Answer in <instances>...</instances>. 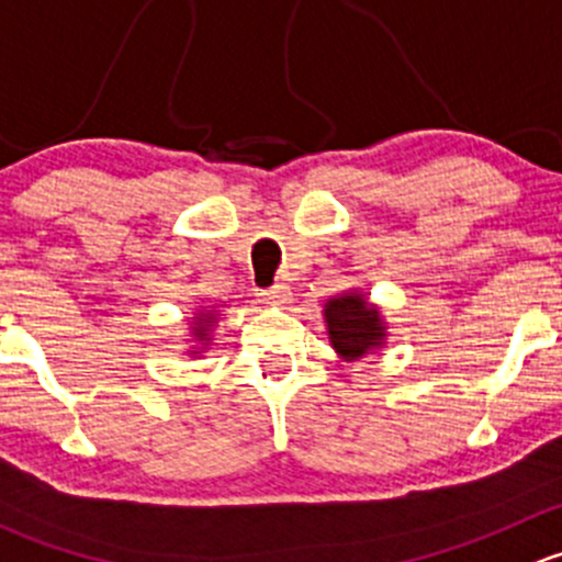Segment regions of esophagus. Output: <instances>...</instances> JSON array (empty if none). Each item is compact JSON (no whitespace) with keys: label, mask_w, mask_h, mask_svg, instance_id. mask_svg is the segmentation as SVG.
Here are the masks:
<instances>
[{"label":"esophagus","mask_w":562,"mask_h":562,"mask_svg":"<svg viewBox=\"0 0 562 562\" xmlns=\"http://www.w3.org/2000/svg\"><path fill=\"white\" fill-rule=\"evenodd\" d=\"M291 288L288 285H274L269 288V291L260 293V299H263V304H271V307H288L291 304Z\"/></svg>","instance_id":"esophagus-1"}]
</instances>
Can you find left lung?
Instances as JSON below:
<instances>
[{
	"label": "left lung",
	"instance_id": "8db88e82",
	"mask_svg": "<svg viewBox=\"0 0 562 562\" xmlns=\"http://www.w3.org/2000/svg\"><path fill=\"white\" fill-rule=\"evenodd\" d=\"M328 342L342 361H359L372 350L383 348L389 331L381 310L367 302L361 291L331 296L323 304Z\"/></svg>",
	"mask_w": 562,
	"mask_h": 562
}]
</instances>
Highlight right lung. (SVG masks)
<instances>
[{
  "instance_id": "add662e5",
  "label": "right lung",
  "mask_w": 562,
  "mask_h": 562,
  "mask_svg": "<svg viewBox=\"0 0 562 562\" xmlns=\"http://www.w3.org/2000/svg\"><path fill=\"white\" fill-rule=\"evenodd\" d=\"M214 323H217V310H214V307H198V313L190 323V334H192V342H195V345H192L187 353L198 356V353H203V350H206V345L212 342Z\"/></svg>"
}]
</instances>
